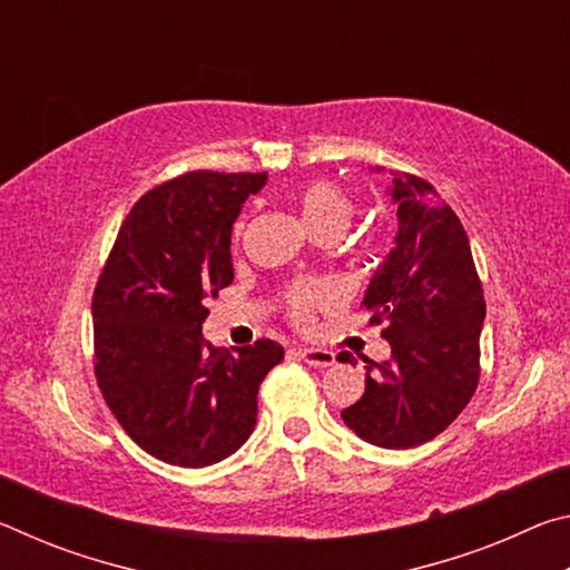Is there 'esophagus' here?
<instances>
[{
    "mask_svg": "<svg viewBox=\"0 0 570 570\" xmlns=\"http://www.w3.org/2000/svg\"><path fill=\"white\" fill-rule=\"evenodd\" d=\"M298 356L306 364L312 366H332L336 362V354L330 350H314V346H304V350H298Z\"/></svg>",
    "mask_w": 570,
    "mask_h": 570,
    "instance_id": "obj_1",
    "label": "esophagus"
}]
</instances>
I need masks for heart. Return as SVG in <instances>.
Listing matches in <instances>:
<instances>
[{"instance_id": "b5f03b06", "label": "heart", "mask_w": 570, "mask_h": 570, "mask_svg": "<svg viewBox=\"0 0 570 570\" xmlns=\"http://www.w3.org/2000/svg\"><path fill=\"white\" fill-rule=\"evenodd\" d=\"M298 214L306 220V226L314 234H322L326 228L344 230L354 214V204L346 193L332 180H308L296 193ZM332 288L322 282H302L294 284L286 294L288 314L298 324H306L314 316V308L330 302Z\"/></svg>"}]
</instances>
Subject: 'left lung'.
I'll return each instance as SVG.
<instances>
[{"mask_svg":"<svg viewBox=\"0 0 570 570\" xmlns=\"http://www.w3.org/2000/svg\"><path fill=\"white\" fill-rule=\"evenodd\" d=\"M392 176L400 230L362 302L392 356L370 362L342 420L372 445L407 450L438 438L475 394L485 298L455 210L424 178Z\"/></svg>","mask_w":570,"mask_h":570,"instance_id":"8db88e82","label":"left lung"}]
</instances>
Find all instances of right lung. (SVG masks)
Instances as JSON below:
<instances>
[{"mask_svg": "<svg viewBox=\"0 0 570 570\" xmlns=\"http://www.w3.org/2000/svg\"><path fill=\"white\" fill-rule=\"evenodd\" d=\"M266 173L193 170L148 190L125 216L92 294L95 377L135 445L206 468L254 432L256 394L284 360L272 340L218 350L206 298L234 282L230 228Z\"/></svg>", "mask_w": 570, "mask_h": 570, "instance_id": "1", "label": "right lung"}]
</instances>
